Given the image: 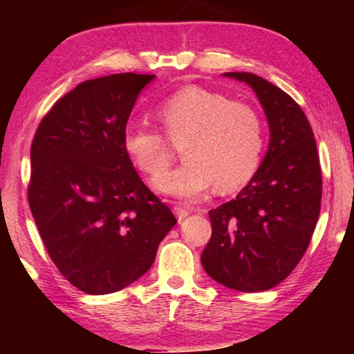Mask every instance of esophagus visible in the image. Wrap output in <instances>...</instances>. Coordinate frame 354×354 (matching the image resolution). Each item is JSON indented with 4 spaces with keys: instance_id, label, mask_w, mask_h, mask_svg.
<instances>
[{
    "instance_id": "esophagus-1",
    "label": "esophagus",
    "mask_w": 354,
    "mask_h": 354,
    "mask_svg": "<svg viewBox=\"0 0 354 354\" xmlns=\"http://www.w3.org/2000/svg\"><path fill=\"white\" fill-rule=\"evenodd\" d=\"M174 212H176L177 219L182 221V219H185L188 214H190L192 209L185 205H176V206H174Z\"/></svg>"
}]
</instances>
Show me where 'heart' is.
<instances>
[{"label": "heart", "mask_w": 354, "mask_h": 354, "mask_svg": "<svg viewBox=\"0 0 354 354\" xmlns=\"http://www.w3.org/2000/svg\"><path fill=\"white\" fill-rule=\"evenodd\" d=\"M172 142H182L183 162L158 178L161 193L195 200L214 185L221 192L243 187L254 176L264 147V129L253 106L203 86H183L156 108ZM122 147L138 171L159 177L171 164L166 138L156 130L130 124Z\"/></svg>", "instance_id": "obj_1"}]
</instances>
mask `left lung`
I'll return each mask as SVG.
<instances>
[{"label":"left lung","instance_id":"left-lung-1","mask_svg":"<svg viewBox=\"0 0 354 354\" xmlns=\"http://www.w3.org/2000/svg\"><path fill=\"white\" fill-rule=\"evenodd\" d=\"M225 75L256 91L270 142L239 196L209 211L212 234L201 264L224 287L263 292L287 279L306 253L321 212V162L311 125L292 96L250 72Z\"/></svg>","mask_w":354,"mask_h":354}]
</instances>
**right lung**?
<instances>
[{
	"instance_id": "add662e5",
	"label": "right lung",
	"mask_w": 354,
	"mask_h": 354,
	"mask_svg": "<svg viewBox=\"0 0 354 354\" xmlns=\"http://www.w3.org/2000/svg\"><path fill=\"white\" fill-rule=\"evenodd\" d=\"M153 79L125 72L82 82L33 137L32 216L59 272L88 295L119 292L142 277L177 222L122 147L137 96Z\"/></svg>"
}]
</instances>
